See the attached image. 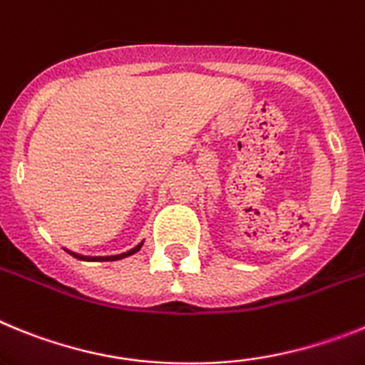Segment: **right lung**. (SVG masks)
Returning <instances> with one entry per match:
<instances>
[{"mask_svg": "<svg viewBox=\"0 0 365 365\" xmlns=\"http://www.w3.org/2000/svg\"><path fill=\"white\" fill-rule=\"evenodd\" d=\"M143 242H145V240H141V242H139L138 246H135V248L128 250V252L119 253V255H106V257H90V255H81V253H75V252H71V250H68V248H64V250H66V252L69 253V255H73V257H75V259H81V261H93V262H103V261H121V259L130 257V255H134V253H138L139 250H141V246H143Z\"/></svg>", "mask_w": 365, "mask_h": 365, "instance_id": "1", "label": "right lung"}]
</instances>
